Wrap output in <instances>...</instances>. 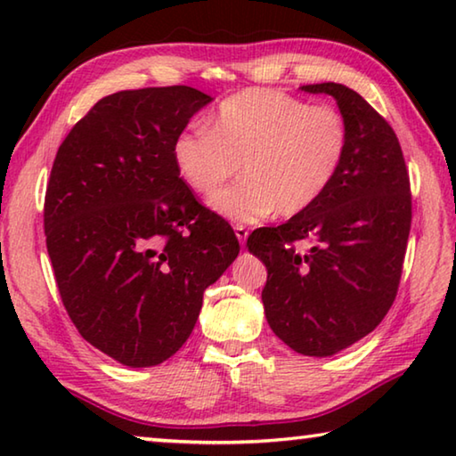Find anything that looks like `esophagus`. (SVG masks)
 <instances>
[{"label":"esophagus","mask_w":456,"mask_h":456,"mask_svg":"<svg viewBox=\"0 0 456 456\" xmlns=\"http://www.w3.org/2000/svg\"><path fill=\"white\" fill-rule=\"evenodd\" d=\"M235 235H237V239H239V243L245 245L247 235H249V229H247L245 225H241V223H239V225H235Z\"/></svg>","instance_id":"34e87169"}]
</instances>
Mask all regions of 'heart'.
Here are the masks:
<instances>
[{
	"label": "heart",
	"instance_id": "1",
	"mask_svg": "<svg viewBox=\"0 0 456 456\" xmlns=\"http://www.w3.org/2000/svg\"><path fill=\"white\" fill-rule=\"evenodd\" d=\"M207 125L175 136L176 173L199 195H213L241 163L245 181L211 199L215 211L237 223L310 211L342 173L352 141L336 106H315L273 88L225 98Z\"/></svg>",
	"mask_w": 456,
	"mask_h": 456
}]
</instances>
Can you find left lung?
Here are the masks:
<instances>
[{"label": "left lung", "instance_id": "obj_1", "mask_svg": "<svg viewBox=\"0 0 456 456\" xmlns=\"http://www.w3.org/2000/svg\"><path fill=\"white\" fill-rule=\"evenodd\" d=\"M302 90L336 98L350 152L310 211L256 229L247 247L267 267L261 291L275 336L304 356H331L368 336L398 293L412 221L411 179L395 130L336 82Z\"/></svg>", "mask_w": 456, "mask_h": 456}]
</instances>
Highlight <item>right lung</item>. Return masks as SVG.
I'll list each match as a JSON object with an SVG mask.
<instances>
[{
    "mask_svg": "<svg viewBox=\"0 0 456 456\" xmlns=\"http://www.w3.org/2000/svg\"><path fill=\"white\" fill-rule=\"evenodd\" d=\"M209 102L191 86L104 96L53 159L44 231L61 304L86 342L130 368L187 342L205 289L239 253L173 160L175 136Z\"/></svg>",
    "mask_w": 456,
    "mask_h": 456,
    "instance_id": "1",
    "label": "right lung"
}]
</instances>
